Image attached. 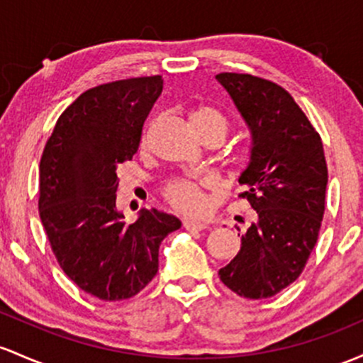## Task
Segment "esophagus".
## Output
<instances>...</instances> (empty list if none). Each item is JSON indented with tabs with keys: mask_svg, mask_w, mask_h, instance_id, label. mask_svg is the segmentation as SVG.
<instances>
[{
	"mask_svg": "<svg viewBox=\"0 0 363 363\" xmlns=\"http://www.w3.org/2000/svg\"><path fill=\"white\" fill-rule=\"evenodd\" d=\"M184 227L188 230H191V233H200V230L205 229V224L203 222H198V220H191V218H186L184 220Z\"/></svg>",
	"mask_w": 363,
	"mask_h": 363,
	"instance_id": "obj_1",
	"label": "esophagus"
}]
</instances>
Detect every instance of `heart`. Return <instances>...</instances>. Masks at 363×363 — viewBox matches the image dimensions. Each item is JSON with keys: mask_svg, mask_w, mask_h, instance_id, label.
I'll return each mask as SVG.
<instances>
[{"mask_svg": "<svg viewBox=\"0 0 363 363\" xmlns=\"http://www.w3.org/2000/svg\"><path fill=\"white\" fill-rule=\"evenodd\" d=\"M194 123V129L201 138L208 136V134H218V136L225 138L227 134V118L224 113H220L213 106L201 105L191 115ZM212 186V182H210ZM167 200H169L175 208L182 210L186 213H203L206 208L205 194L198 188L194 182L189 181H174L167 186L165 189Z\"/></svg>", "mask_w": 363, "mask_h": 363, "instance_id": "obj_1", "label": "heart"}]
</instances>
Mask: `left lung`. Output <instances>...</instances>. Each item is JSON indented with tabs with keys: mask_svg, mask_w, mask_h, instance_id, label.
<instances>
[{
	"mask_svg": "<svg viewBox=\"0 0 363 363\" xmlns=\"http://www.w3.org/2000/svg\"><path fill=\"white\" fill-rule=\"evenodd\" d=\"M215 79L252 136L250 162L238 181L257 212L241 250L218 276L240 296L270 298L300 277L317 242L328 188L324 146L281 86L250 74L224 72Z\"/></svg>",
	"mask_w": 363,
	"mask_h": 363,
	"instance_id": "1",
	"label": "left lung"
}]
</instances>
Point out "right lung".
Instances as JSON below:
<instances>
[{
    "label": "right lung",
    "mask_w": 363,
    "mask_h": 363,
    "mask_svg": "<svg viewBox=\"0 0 363 363\" xmlns=\"http://www.w3.org/2000/svg\"><path fill=\"white\" fill-rule=\"evenodd\" d=\"M162 75L86 91L60 115L39 165V215L63 272L103 301L133 298L158 272V248L181 227L174 215L141 210L125 224L117 169L130 160L162 94Z\"/></svg>",
    "instance_id": "1"
}]
</instances>
